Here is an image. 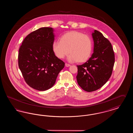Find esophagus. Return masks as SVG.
Returning a JSON list of instances; mask_svg holds the SVG:
<instances>
[{"instance_id": "obj_1", "label": "esophagus", "mask_w": 133, "mask_h": 133, "mask_svg": "<svg viewBox=\"0 0 133 133\" xmlns=\"http://www.w3.org/2000/svg\"><path fill=\"white\" fill-rule=\"evenodd\" d=\"M65 66L66 67H69L70 66V64L68 63H65Z\"/></svg>"}]
</instances>
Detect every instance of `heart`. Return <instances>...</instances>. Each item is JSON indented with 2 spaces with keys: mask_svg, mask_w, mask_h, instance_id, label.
I'll list each match as a JSON object with an SVG mask.
<instances>
[{
  "mask_svg": "<svg viewBox=\"0 0 133 133\" xmlns=\"http://www.w3.org/2000/svg\"><path fill=\"white\" fill-rule=\"evenodd\" d=\"M93 42L91 37L82 32L72 31L61 36L60 41H55L52 49L55 55L63 59L70 53L68 59L70 62H84L92 53Z\"/></svg>",
  "mask_w": 133,
  "mask_h": 133,
  "instance_id": "b5f03b06",
  "label": "heart"
}]
</instances>
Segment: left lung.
<instances>
[{
	"label": "left lung",
	"mask_w": 133,
	"mask_h": 133,
	"mask_svg": "<svg viewBox=\"0 0 133 133\" xmlns=\"http://www.w3.org/2000/svg\"><path fill=\"white\" fill-rule=\"evenodd\" d=\"M94 53L85 63L77 65V83L84 91H96L107 82L112 75L115 54L111 43L100 32L92 33Z\"/></svg>",
	"instance_id": "obj_1"
}]
</instances>
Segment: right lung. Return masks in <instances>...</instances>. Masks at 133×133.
<instances>
[{"instance_id":"right-lung-1","label":"right lung","mask_w":133,"mask_h":133,"mask_svg":"<svg viewBox=\"0 0 133 133\" xmlns=\"http://www.w3.org/2000/svg\"><path fill=\"white\" fill-rule=\"evenodd\" d=\"M53 32L51 27H42L32 32L19 48L18 66L22 76L30 87L39 91L51 88L65 66L53 50Z\"/></svg>"}]
</instances>
